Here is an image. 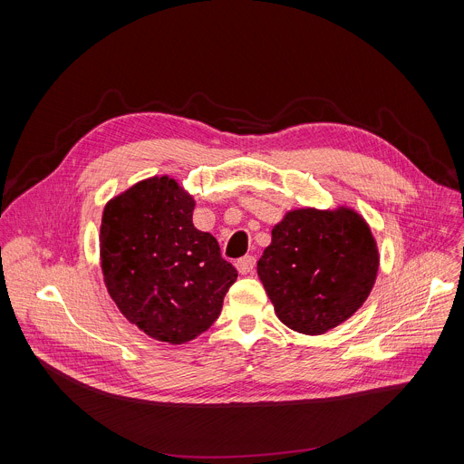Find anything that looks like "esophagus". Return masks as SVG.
<instances>
[{"label": "esophagus", "mask_w": 464, "mask_h": 464, "mask_svg": "<svg viewBox=\"0 0 464 464\" xmlns=\"http://www.w3.org/2000/svg\"><path fill=\"white\" fill-rule=\"evenodd\" d=\"M255 264H256V258L251 256V255H246V256L237 260V270H238V274L247 276V274H251L255 270Z\"/></svg>", "instance_id": "esophagus-1"}]
</instances>
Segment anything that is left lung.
Returning a JSON list of instances; mask_svg holds the SVG:
<instances>
[{
  "instance_id": "obj_1",
  "label": "left lung",
  "mask_w": 464,
  "mask_h": 464,
  "mask_svg": "<svg viewBox=\"0 0 464 464\" xmlns=\"http://www.w3.org/2000/svg\"><path fill=\"white\" fill-rule=\"evenodd\" d=\"M380 266L376 240L353 209H295L272 229L256 274L277 317L319 336L347 321L369 297Z\"/></svg>"
}]
</instances>
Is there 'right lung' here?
Here are the masks:
<instances>
[{"label":"right lung","mask_w":464,"mask_h":464,"mask_svg":"<svg viewBox=\"0 0 464 464\" xmlns=\"http://www.w3.org/2000/svg\"><path fill=\"white\" fill-rule=\"evenodd\" d=\"M194 200L154 176L115 196L101 224V268L121 314L158 342L179 345L218 319L237 281L211 233L192 224Z\"/></svg>","instance_id":"1"}]
</instances>
